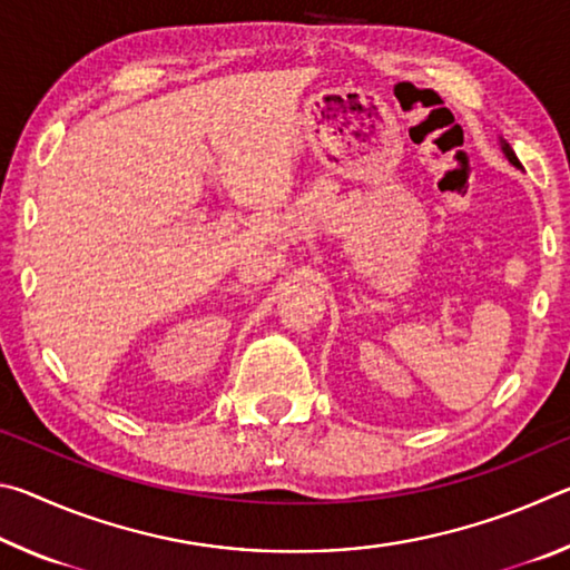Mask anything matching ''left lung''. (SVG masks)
Wrapping results in <instances>:
<instances>
[{
    "label": "left lung",
    "instance_id": "left-lung-1",
    "mask_svg": "<svg viewBox=\"0 0 570 570\" xmlns=\"http://www.w3.org/2000/svg\"><path fill=\"white\" fill-rule=\"evenodd\" d=\"M498 142H500V150H503V156L513 163V166L518 168V170H523V166H520V160H518V156L513 153V148H510V142L505 140V138H498Z\"/></svg>",
    "mask_w": 570,
    "mask_h": 570
}]
</instances>
